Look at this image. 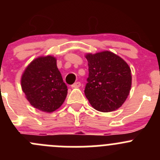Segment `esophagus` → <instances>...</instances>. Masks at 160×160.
Returning <instances> with one entry per match:
<instances>
[{"label":"esophagus","mask_w":160,"mask_h":160,"mask_svg":"<svg viewBox=\"0 0 160 160\" xmlns=\"http://www.w3.org/2000/svg\"><path fill=\"white\" fill-rule=\"evenodd\" d=\"M80 86H81V83H80V82H76V83H74L71 87H72V88H80Z\"/></svg>","instance_id":"1"}]
</instances>
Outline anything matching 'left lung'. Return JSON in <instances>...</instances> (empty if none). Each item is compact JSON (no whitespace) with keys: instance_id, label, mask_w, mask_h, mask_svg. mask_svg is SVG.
Returning <instances> with one entry per match:
<instances>
[{"instance_id":"obj_1","label":"left lung","mask_w":160,"mask_h":160,"mask_svg":"<svg viewBox=\"0 0 160 160\" xmlns=\"http://www.w3.org/2000/svg\"><path fill=\"white\" fill-rule=\"evenodd\" d=\"M89 67L84 93L92 107L110 112L121 107L132 86L131 69L114 53L101 52L86 56Z\"/></svg>"}]
</instances>
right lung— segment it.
Returning a JSON list of instances; mask_svg holds the SVG:
<instances>
[{"label":"right lung","instance_id":"add662e5","mask_svg":"<svg viewBox=\"0 0 160 160\" xmlns=\"http://www.w3.org/2000/svg\"><path fill=\"white\" fill-rule=\"evenodd\" d=\"M22 88L31 105L45 112L59 108L67 95V86L53 56H42L28 66L22 77Z\"/></svg>","mask_w":160,"mask_h":160}]
</instances>
